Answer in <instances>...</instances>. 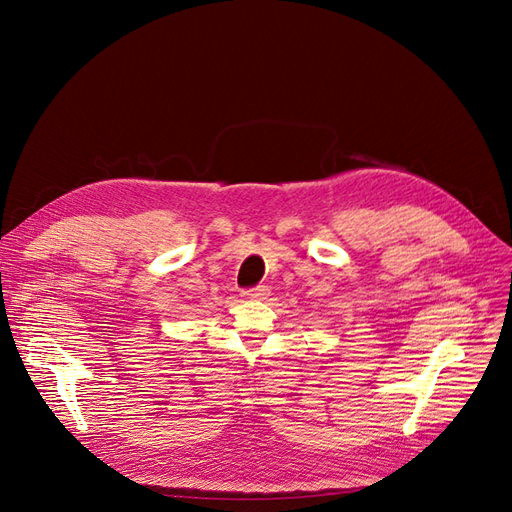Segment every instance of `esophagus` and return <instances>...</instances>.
Returning <instances> with one entry per match:
<instances>
[{"label": "esophagus", "mask_w": 512, "mask_h": 512, "mask_svg": "<svg viewBox=\"0 0 512 512\" xmlns=\"http://www.w3.org/2000/svg\"><path fill=\"white\" fill-rule=\"evenodd\" d=\"M268 295H270V287H266V285L242 291V297H249V299H268Z\"/></svg>", "instance_id": "34e87169"}]
</instances>
